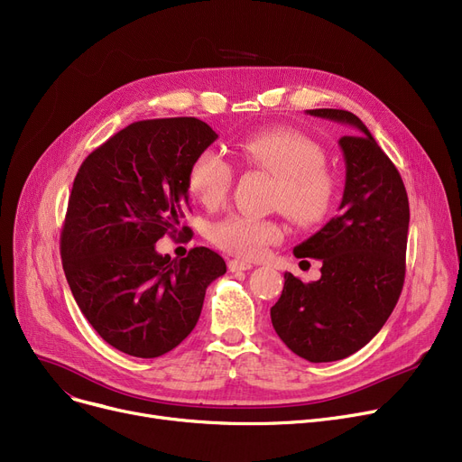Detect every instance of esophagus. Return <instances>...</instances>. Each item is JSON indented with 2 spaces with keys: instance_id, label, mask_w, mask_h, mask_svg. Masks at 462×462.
<instances>
[{
  "instance_id": "esophagus-1",
  "label": "esophagus",
  "mask_w": 462,
  "mask_h": 462,
  "mask_svg": "<svg viewBox=\"0 0 462 462\" xmlns=\"http://www.w3.org/2000/svg\"><path fill=\"white\" fill-rule=\"evenodd\" d=\"M253 268L251 262H244V260H228V270L230 272H247Z\"/></svg>"
}]
</instances>
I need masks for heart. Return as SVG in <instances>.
<instances>
[{"label": "heart", "instance_id": "heart-1", "mask_svg": "<svg viewBox=\"0 0 462 462\" xmlns=\"http://www.w3.org/2000/svg\"><path fill=\"white\" fill-rule=\"evenodd\" d=\"M239 157L247 166L277 178L275 206L294 223L314 226L328 217L335 199V180L317 140L294 129H270L241 140ZM187 185L194 199L213 209L228 199L234 166L221 152L204 150L189 166ZM282 236L277 221L239 213L221 218L209 230L215 247L244 260L260 258Z\"/></svg>", "mask_w": 462, "mask_h": 462}]
</instances>
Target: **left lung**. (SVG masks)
<instances>
[{
	"label": "left lung",
	"mask_w": 462,
	"mask_h": 462,
	"mask_svg": "<svg viewBox=\"0 0 462 462\" xmlns=\"http://www.w3.org/2000/svg\"><path fill=\"white\" fill-rule=\"evenodd\" d=\"M307 114L352 129L338 140L345 192L338 213L294 249L298 258L322 260V277L303 282L284 273L272 324L294 354L326 363L365 346L393 312L404 284L410 208L399 170L357 116L335 108Z\"/></svg>",
	"instance_id": "8db88e82"
}]
</instances>
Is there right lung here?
Wrapping results in <instances>:
<instances>
[{
    "label": "right lung",
    "instance_id": "1",
    "mask_svg": "<svg viewBox=\"0 0 462 462\" xmlns=\"http://www.w3.org/2000/svg\"><path fill=\"white\" fill-rule=\"evenodd\" d=\"M217 140L197 117L134 121L91 152L72 183L60 237L70 292L93 329L134 357L174 350L197 326L206 288L226 273L208 247L155 251L190 232L189 166Z\"/></svg>",
    "mask_w": 462,
    "mask_h": 462
}]
</instances>
